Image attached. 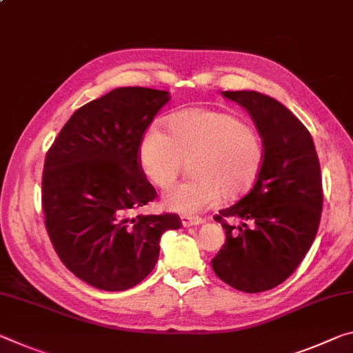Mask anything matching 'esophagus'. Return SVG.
<instances>
[{
    "mask_svg": "<svg viewBox=\"0 0 353 353\" xmlns=\"http://www.w3.org/2000/svg\"><path fill=\"white\" fill-rule=\"evenodd\" d=\"M181 221H182L183 226L190 228V226L201 225V223H203V218H201V216H194V215H182V216H181Z\"/></svg>",
    "mask_w": 353,
    "mask_h": 353,
    "instance_id": "obj_1",
    "label": "esophagus"
}]
</instances>
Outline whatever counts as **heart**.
Returning <instances> with one entry per match:
<instances>
[{
  "mask_svg": "<svg viewBox=\"0 0 353 353\" xmlns=\"http://www.w3.org/2000/svg\"><path fill=\"white\" fill-rule=\"evenodd\" d=\"M192 160L193 177L168 190L166 209L198 214L225 194L234 199L254 185L264 166L265 146L254 127L215 110H187L168 121V132L150 127L139 144V161L149 181L168 188Z\"/></svg>",
  "mask_w": 353,
  "mask_h": 353,
  "instance_id": "1",
  "label": "heart"
}]
</instances>
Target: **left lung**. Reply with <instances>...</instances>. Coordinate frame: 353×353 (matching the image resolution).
<instances>
[{
    "mask_svg": "<svg viewBox=\"0 0 353 353\" xmlns=\"http://www.w3.org/2000/svg\"><path fill=\"white\" fill-rule=\"evenodd\" d=\"M221 94L253 117L265 160L250 192L215 216L226 243L212 268L234 289L265 292L297 270L314 242L323 204L321 165L311 133L283 103L256 91Z\"/></svg>",
    "mask_w": 353,
    "mask_h": 353,
    "instance_id": "obj_1",
    "label": "left lung"
}]
</instances>
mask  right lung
I'll list each match as a JSON object with an SVG mask.
<instances>
[{"label": "right lung", "instance_id": "add662e5", "mask_svg": "<svg viewBox=\"0 0 353 353\" xmlns=\"http://www.w3.org/2000/svg\"><path fill=\"white\" fill-rule=\"evenodd\" d=\"M166 91L117 88L78 108L48 149L42 210L48 237L77 278L102 290L141 283L159 261L160 237L182 226L176 214L137 215L155 188L139 144Z\"/></svg>", "mask_w": 353, "mask_h": 353}]
</instances>
